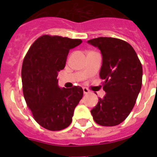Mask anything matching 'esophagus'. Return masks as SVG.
Returning a JSON list of instances; mask_svg holds the SVG:
<instances>
[{
    "label": "esophagus",
    "mask_w": 157,
    "mask_h": 157,
    "mask_svg": "<svg viewBox=\"0 0 157 157\" xmlns=\"http://www.w3.org/2000/svg\"><path fill=\"white\" fill-rule=\"evenodd\" d=\"M89 92H90V91L88 90V89H86V88H83V93H84V94H89Z\"/></svg>",
    "instance_id": "1"
}]
</instances>
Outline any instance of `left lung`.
Wrapping results in <instances>:
<instances>
[{
    "mask_svg": "<svg viewBox=\"0 0 157 157\" xmlns=\"http://www.w3.org/2000/svg\"><path fill=\"white\" fill-rule=\"evenodd\" d=\"M87 42L100 49L105 95L98 99L90 111L101 126L119 125L129 116L135 105L142 83V66L133 47L123 40L100 37Z\"/></svg>",
    "mask_w": 157,
    "mask_h": 157,
    "instance_id": "left-lung-1",
    "label": "left lung"
}]
</instances>
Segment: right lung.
Instances as JSON below:
<instances>
[{
  "instance_id": "obj_1",
  "label": "right lung",
  "mask_w": 157,
  "mask_h": 157,
  "mask_svg": "<svg viewBox=\"0 0 157 157\" xmlns=\"http://www.w3.org/2000/svg\"><path fill=\"white\" fill-rule=\"evenodd\" d=\"M81 43L80 39L43 35L33 43L23 59L24 98L36 122L47 130L55 131L68 127L82 98V87L60 88L57 79L69 50Z\"/></svg>"
}]
</instances>
